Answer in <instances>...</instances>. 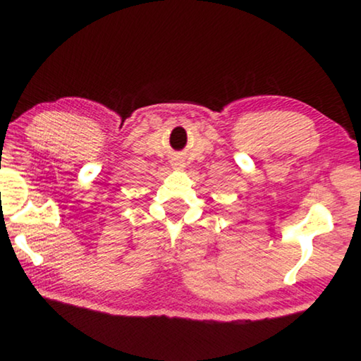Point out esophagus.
Returning a JSON list of instances; mask_svg holds the SVG:
<instances>
[{
	"label": "esophagus",
	"mask_w": 361,
	"mask_h": 361,
	"mask_svg": "<svg viewBox=\"0 0 361 361\" xmlns=\"http://www.w3.org/2000/svg\"><path fill=\"white\" fill-rule=\"evenodd\" d=\"M172 167H173V169H183V167H185V166H183V162L173 161V162H172Z\"/></svg>",
	"instance_id": "1"
}]
</instances>
